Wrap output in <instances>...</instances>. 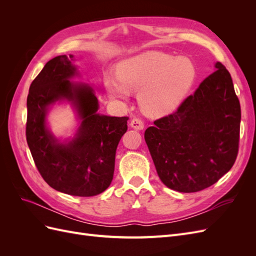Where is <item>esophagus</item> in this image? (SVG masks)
Listing matches in <instances>:
<instances>
[{
  "mask_svg": "<svg viewBox=\"0 0 256 256\" xmlns=\"http://www.w3.org/2000/svg\"><path fill=\"white\" fill-rule=\"evenodd\" d=\"M130 126L132 127V128H134V129H136V130H142L144 128V122H143V120L141 118H134V120H131Z\"/></svg>",
  "mask_w": 256,
  "mask_h": 256,
  "instance_id": "34e87169",
  "label": "esophagus"
}]
</instances>
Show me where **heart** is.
I'll return each mask as SVG.
<instances>
[{"mask_svg": "<svg viewBox=\"0 0 256 256\" xmlns=\"http://www.w3.org/2000/svg\"><path fill=\"white\" fill-rule=\"evenodd\" d=\"M196 69L189 58H177L158 51L144 52L122 60L116 74L104 76V88L114 100L126 102L130 92H138V102L148 114L174 110L194 83Z\"/></svg>", "mask_w": 256, "mask_h": 256, "instance_id": "obj_1", "label": "heart"}]
</instances>
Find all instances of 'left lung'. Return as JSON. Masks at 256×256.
I'll use <instances>...</instances> for the list:
<instances>
[{"label":"left lung","instance_id":"8db88e82","mask_svg":"<svg viewBox=\"0 0 256 256\" xmlns=\"http://www.w3.org/2000/svg\"><path fill=\"white\" fill-rule=\"evenodd\" d=\"M216 69L175 112L145 130L158 176L172 190H204L236 161L242 110L228 70L219 62Z\"/></svg>","mask_w":256,"mask_h":256}]
</instances>
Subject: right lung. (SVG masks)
Listing matches in <instances>:
<instances>
[{
    "label": "right lung",
    "instance_id": "right-lung-1",
    "mask_svg": "<svg viewBox=\"0 0 256 256\" xmlns=\"http://www.w3.org/2000/svg\"><path fill=\"white\" fill-rule=\"evenodd\" d=\"M72 56L50 60L33 80L28 95L26 136L35 166L50 187L66 194L94 196L109 187L115 154L126 132L128 116L100 115L94 90L69 81L76 74ZM60 98L74 101L82 120L77 136L62 144L45 127L50 104Z\"/></svg>",
    "mask_w": 256,
    "mask_h": 256
}]
</instances>
